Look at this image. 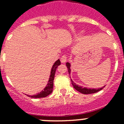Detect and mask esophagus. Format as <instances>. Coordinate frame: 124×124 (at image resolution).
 Wrapping results in <instances>:
<instances>
[{"label":"esophagus","mask_w":124,"mask_h":124,"mask_svg":"<svg viewBox=\"0 0 124 124\" xmlns=\"http://www.w3.org/2000/svg\"><path fill=\"white\" fill-rule=\"evenodd\" d=\"M66 60H67V56L66 55H63L60 58V61H61L62 63H65L66 62Z\"/></svg>","instance_id":"1"}]
</instances>
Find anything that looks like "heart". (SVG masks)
<instances>
[{
  "label": "heart",
  "mask_w": 124,
  "mask_h": 124,
  "mask_svg": "<svg viewBox=\"0 0 124 124\" xmlns=\"http://www.w3.org/2000/svg\"><path fill=\"white\" fill-rule=\"evenodd\" d=\"M82 34H83V31H82V32H80V33L79 35H82Z\"/></svg>",
  "instance_id": "heart-1"
}]
</instances>
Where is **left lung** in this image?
I'll return each instance as SVG.
<instances>
[{"label":"left lung","instance_id":"obj_1","mask_svg":"<svg viewBox=\"0 0 124 124\" xmlns=\"http://www.w3.org/2000/svg\"><path fill=\"white\" fill-rule=\"evenodd\" d=\"M66 66L68 68V72H69V74L71 73V64L69 62H67L66 63ZM71 82L72 85H73V87L76 90L78 91V92L81 93L82 94H92V93H95L96 92H98L99 91L102 90V89L104 88V87H102L101 88H98V89H91V88H87V87H84L80 86L76 84L74 82L72 79H71Z\"/></svg>","mask_w":124,"mask_h":124}]
</instances>
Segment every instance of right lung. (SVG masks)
I'll return each instance as SVG.
<instances>
[{"label": "right lung", "mask_w": 124, "mask_h": 124, "mask_svg": "<svg viewBox=\"0 0 124 124\" xmlns=\"http://www.w3.org/2000/svg\"><path fill=\"white\" fill-rule=\"evenodd\" d=\"M59 65H60V61L58 59L53 65L51 70V74L50 76H49V78L48 82L47 84V85L46 86V87L41 92H40L38 94H34V95H32V96H31V95H28L29 97L34 98H44V97L48 96L49 94H51L52 93L53 88V80H54V74H55V72H56V68H57V67Z\"/></svg>", "instance_id": "right-lung-1"}]
</instances>
